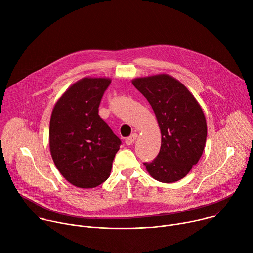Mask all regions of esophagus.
I'll return each mask as SVG.
<instances>
[{"mask_svg":"<svg viewBox=\"0 0 253 253\" xmlns=\"http://www.w3.org/2000/svg\"><path fill=\"white\" fill-rule=\"evenodd\" d=\"M137 137H138V134H137V133H133V134H131L129 137L126 138L125 143L127 144V145H132V144L134 143V141L137 139Z\"/></svg>","mask_w":253,"mask_h":253,"instance_id":"esophagus-1","label":"esophagus"}]
</instances>
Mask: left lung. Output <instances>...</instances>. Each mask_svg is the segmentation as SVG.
<instances>
[{
    "label": "left lung",
    "mask_w": 253,
    "mask_h": 253,
    "mask_svg": "<svg viewBox=\"0 0 253 253\" xmlns=\"http://www.w3.org/2000/svg\"><path fill=\"white\" fill-rule=\"evenodd\" d=\"M135 88L151 105L161 131V147L148 173L163 183L184 178L204 150L207 125L200 105L188 89L167 74L136 78Z\"/></svg>",
    "instance_id": "8db88e82"
}]
</instances>
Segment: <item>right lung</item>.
I'll use <instances>...</instances> for the list:
<instances>
[{"mask_svg":"<svg viewBox=\"0 0 253 253\" xmlns=\"http://www.w3.org/2000/svg\"><path fill=\"white\" fill-rule=\"evenodd\" d=\"M109 78L86 77L68 88L54 106L49 141L53 161L68 182L94 188L110 176L121 140L99 116Z\"/></svg>","mask_w":253,"mask_h":253,"instance_id":"obj_1","label":"right lung"}]
</instances>
